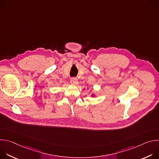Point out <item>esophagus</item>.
<instances>
[{"instance_id":"1","label":"esophagus","mask_w":159,"mask_h":159,"mask_svg":"<svg viewBox=\"0 0 159 159\" xmlns=\"http://www.w3.org/2000/svg\"><path fill=\"white\" fill-rule=\"evenodd\" d=\"M70 83L73 85H77L78 84V80L75 77H73L70 80Z\"/></svg>"}]
</instances>
